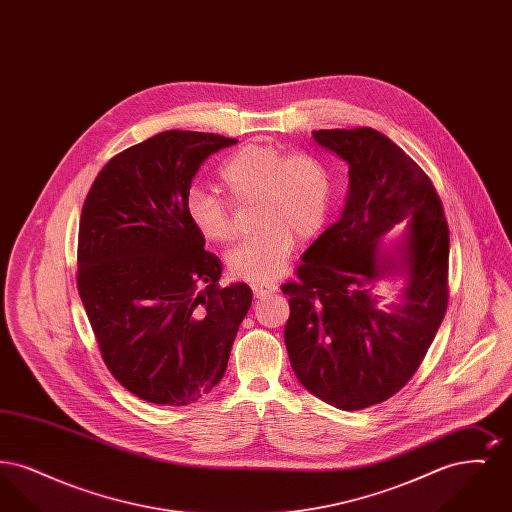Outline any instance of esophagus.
<instances>
[{"instance_id":"34e87169","label":"esophagus","mask_w":512,"mask_h":512,"mask_svg":"<svg viewBox=\"0 0 512 512\" xmlns=\"http://www.w3.org/2000/svg\"><path fill=\"white\" fill-rule=\"evenodd\" d=\"M251 290L257 297H267L270 293L278 292V286L272 282H257V284H251Z\"/></svg>"}]
</instances>
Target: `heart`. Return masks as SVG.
Wrapping results in <instances>:
<instances>
[{
    "mask_svg": "<svg viewBox=\"0 0 512 512\" xmlns=\"http://www.w3.org/2000/svg\"><path fill=\"white\" fill-rule=\"evenodd\" d=\"M219 174L234 205L257 201L253 222L259 230L228 253L230 274L247 282L280 276L292 259L295 236L315 238L330 215L334 182L328 167L305 151L249 144L232 153ZM186 215L211 244H228L236 236L232 205L219 195L192 188Z\"/></svg>",
    "mask_w": 512,
    "mask_h": 512,
    "instance_id": "1",
    "label": "heart"
}]
</instances>
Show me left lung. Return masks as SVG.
I'll return each mask as SVG.
<instances>
[{
	"label": "left lung",
	"instance_id": "1",
	"mask_svg": "<svg viewBox=\"0 0 512 512\" xmlns=\"http://www.w3.org/2000/svg\"><path fill=\"white\" fill-rule=\"evenodd\" d=\"M318 146L349 165L340 219L303 253L290 295L284 341L297 380L341 411L390 399L422 363L447 311L449 228L438 192L413 159L382 132L317 130ZM408 220L395 254L377 240ZM399 271L402 303L382 310L375 286Z\"/></svg>",
	"mask_w": 512,
	"mask_h": 512
}]
</instances>
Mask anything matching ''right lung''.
<instances>
[{
    "instance_id": "add662e5",
    "label": "right lung",
    "mask_w": 512,
    "mask_h": 512,
    "mask_svg": "<svg viewBox=\"0 0 512 512\" xmlns=\"http://www.w3.org/2000/svg\"><path fill=\"white\" fill-rule=\"evenodd\" d=\"M238 140L167 130L115 155L86 195L76 286L103 363L122 386L155 405L207 395L253 293L220 288L222 263L186 215L199 165Z\"/></svg>"
}]
</instances>
